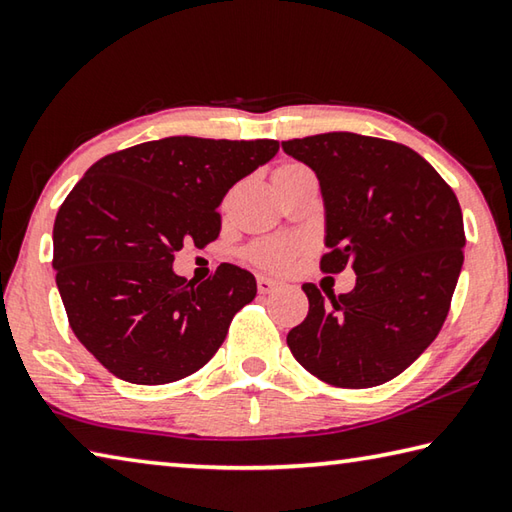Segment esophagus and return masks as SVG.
Wrapping results in <instances>:
<instances>
[{"mask_svg":"<svg viewBox=\"0 0 512 512\" xmlns=\"http://www.w3.org/2000/svg\"><path fill=\"white\" fill-rule=\"evenodd\" d=\"M256 285H258V292H261V294H270L274 290H279V281L270 279V276H258Z\"/></svg>","mask_w":512,"mask_h":512,"instance_id":"1","label":"esophagus"}]
</instances>
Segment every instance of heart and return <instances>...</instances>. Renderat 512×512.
<instances>
[{
  "instance_id": "heart-1",
  "label": "heart",
  "mask_w": 512,
  "mask_h": 512,
  "mask_svg": "<svg viewBox=\"0 0 512 512\" xmlns=\"http://www.w3.org/2000/svg\"><path fill=\"white\" fill-rule=\"evenodd\" d=\"M306 166L294 164V161H288V164H281L274 170V184H281L285 179H290L299 173H306ZM301 245L297 240H283V238H265L254 242L247 249V258L254 265L263 267L267 272H285L292 265L294 258H297Z\"/></svg>"
}]
</instances>
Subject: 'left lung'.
Returning <instances> with one entry per match:
<instances>
[{
	"label": "left lung",
	"mask_w": 512,
	"mask_h": 512,
	"mask_svg": "<svg viewBox=\"0 0 512 512\" xmlns=\"http://www.w3.org/2000/svg\"><path fill=\"white\" fill-rule=\"evenodd\" d=\"M315 170L326 211L321 270L353 267L355 288L321 297L288 333L303 369L333 387L396 378L434 342L463 265L459 200L429 161L402 143L326 132L281 143Z\"/></svg>",
	"instance_id": "obj_1"
}]
</instances>
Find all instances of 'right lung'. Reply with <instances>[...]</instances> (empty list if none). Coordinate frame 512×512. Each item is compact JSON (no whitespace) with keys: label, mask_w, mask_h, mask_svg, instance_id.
<instances>
[{"label":"right lung","mask_w":512,"mask_h":512,"mask_svg":"<svg viewBox=\"0 0 512 512\" xmlns=\"http://www.w3.org/2000/svg\"><path fill=\"white\" fill-rule=\"evenodd\" d=\"M279 141L168 137L112 152L87 170L53 224V270L69 326L116 378L168 384L211 360L256 279L222 263L197 283L173 272L186 242L220 233L229 188Z\"/></svg>","instance_id":"add662e5"}]
</instances>
